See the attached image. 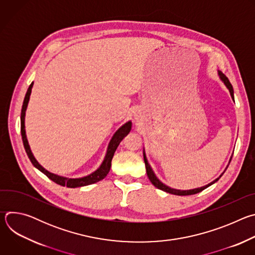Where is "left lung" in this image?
<instances>
[{"mask_svg": "<svg viewBox=\"0 0 255 255\" xmlns=\"http://www.w3.org/2000/svg\"><path fill=\"white\" fill-rule=\"evenodd\" d=\"M218 75H219V77H220V79H221V81L225 84V86L227 87V89L229 90V92H230V95H231V98L234 100V91H233V87H232V85L230 84V82H229V80H228V78L224 75V74H222L221 71H219L218 70ZM143 157H144V162H145V167H146V172H147V176H148V178H149V180L151 181V184L155 187V188H157V189H159V190H161V191H163V192H166V193H169V194H172V195H176V196H190V195H195V194H198V193H200V192H202V191H204L205 189H207L208 187H210L211 185H213V184H215L216 181L219 179L221 176H222V174L224 173H222L219 177L218 178H216L215 180H213L212 183H210V184H208L207 186H204V187H201V188H197V189H193V190H187V191H180V190H175V189H171V188H169V187H167V186H165L164 184H162L161 181L156 177V175L154 174V172H153V170H152V168H151V166L149 165V163H148V161H147V158H146V155H145V152H144V150H143ZM232 158V157H231ZM231 161V160H230ZM230 163V162H229ZM228 167V166H227Z\"/></svg>", "mask_w": 255, "mask_h": 255, "instance_id": "8db88e82", "label": "left lung"}]
</instances>
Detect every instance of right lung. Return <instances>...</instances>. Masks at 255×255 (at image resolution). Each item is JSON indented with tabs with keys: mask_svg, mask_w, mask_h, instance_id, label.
I'll list each match as a JSON object with an SVG mask.
<instances>
[{
	"mask_svg": "<svg viewBox=\"0 0 255 255\" xmlns=\"http://www.w3.org/2000/svg\"><path fill=\"white\" fill-rule=\"evenodd\" d=\"M32 87H33V83H31V85L29 86V88L27 90V93H26L25 98H24L23 106H22V111H21V135H22V140H23V144H24V148L26 150V153H27L30 161L32 162V164L36 168L39 169L41 172H43L48 178L53 180L54 183H56L57 185H60L62 187H67V188H80V187L89 186V185L95 184V183H97V181H100L103 178H105L107 176V174L109 173V171H110L112 158L114 156V153H115V151L118 147V145L123 140V138L130 132L132 123L129 121V122L125 123L123 126H121L116 131V133L113 135L110 143H109L108 150H107L106 156H105L102 164L100 165V167L97 170H95L91 174H89L87 176H84V177H79V178H69V177H64V176L54 174V173L49 172L48 170H46L44 167H42L38 163V161L35 159V157L32 154V151L30 149V146L28 144V140H27V137H26L25 113H26V109H27L28 102H29V99H30Z\"/></svg>",
	"mask_w": 255,
	"mask_h": 255,
	"instance_id": "add662e5",
	"label": "right lung"
}]
</instances>
